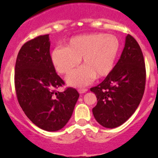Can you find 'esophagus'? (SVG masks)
Returning <instances> with one entry per match:
<instances>
[{
	"label": "esophagus",
	"mask_w": 158,
	"mask_h": 158,
	"mask_svg": "<svg viewBox=\"0 0 158 158\" xmlns=\"http://www.w3.org/2000/svg\"><path fill=\"white\" fill-rule=\"evenodd\" d=\"M78 91H79V94H84V93H86V92L88 91V89H81V88H80V89H78Z\"/></svg>",
	"instance_id": "esophagus-1"
}]
</instances>
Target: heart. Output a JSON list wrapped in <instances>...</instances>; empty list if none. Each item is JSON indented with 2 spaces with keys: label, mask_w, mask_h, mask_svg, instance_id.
I'll return each mask as SVG.
<instances>
[{
  "label": "heart",
  "mask_w": 158,
  "mask_h": 158,
  "mask_svg": "<svg viewBox=\"0 0 158 158\" xmlns=\"http://www.w3.org/2000/svg\"><path fill=\"white\" fill-rule=\"evenodd\" d=\"M120 49V43L113 34L92 33L77 36L66 47L56 48L52 52V61L60 74H69L80 62L84 65L67 77L72 86H84L96 76L102 78L110 74Z\"/></svg>",
  "instance_id": "1"
}]
</instances>
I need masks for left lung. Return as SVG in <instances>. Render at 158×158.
I'll return each mask as SVG.
<instances>
[{"label":"left lung","mask_w":158,"mask_h":158,"mask_svg":"<svg viewBox=\"0 0 158 158\" xmlns=\"http://www.w3.org/2000/svg\"><path fill=\"white\" fill-rule=\"evenodd\" d=\"M146 83L145 62L141 48L128 34L122 54L110 74L91 88L98 99L93 108L96 120L103 127H118L135 113L142 100Z\"/></svg>","instance_id":"left-lung-1"}]
</instances>
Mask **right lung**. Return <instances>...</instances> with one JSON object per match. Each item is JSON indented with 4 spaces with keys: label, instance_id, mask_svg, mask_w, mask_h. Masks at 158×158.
<instances>
[{
    "label": "right lung",
    "instance_id": "right-lung-1",
    "mask_svg": "<svg viewBox=\"0 0 158 158\" xmlns=\"http://www.w3.org/2000/svg\"><path fill=\"white\" fill-rule=\"evenodd\" d=\"M64 84L52 61L48 34L22 46L15 68L16 96L27 117L42 130L57 131L71 117L79 94L73 88L57 91Z\"/></svg>",
    "mask_w": 158,
    "mask_h": 158
}]
</instances>
